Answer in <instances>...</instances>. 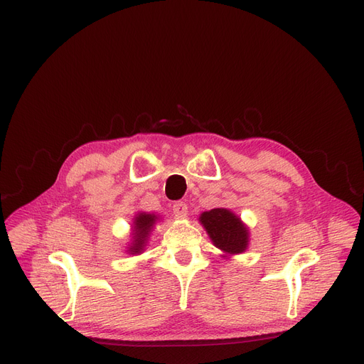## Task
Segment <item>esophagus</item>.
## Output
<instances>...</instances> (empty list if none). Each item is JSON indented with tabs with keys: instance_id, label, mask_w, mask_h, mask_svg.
<instances>
[{
	"instance_id": "34e87169",
	"label": "esophagus",
	"mask_w": 364,
	"mask_h": 364,
	"mask_svg": "<svg viewBox=\"0 0 364 364\" xmlns=\"http://www.w3.org/2000/svg\"><path fill=\"white\" fill-rule=\"evenodd\" d=\"M172 213H174L176 217H178V218H184L188 213V208L184 202H177L172 205Z\"/></svg>"
}]
</instances>
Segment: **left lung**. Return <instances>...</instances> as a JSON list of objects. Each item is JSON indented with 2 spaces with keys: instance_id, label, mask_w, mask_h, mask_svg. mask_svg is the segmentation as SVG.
Returning a JSON list of instances; mask_svg holds the SVG:
<instances>
[{
  "instance_id": "1",
  "label": "left lung",
  "mask_w": 364,
  "mask_h": 364,
  "mask_svg": "<svg viewBox=\"0 0 364 364\" xmlns=\"http://www.w3.org/2000/svg\"><path fill=\"white\" fill-rule=\"evenodd\" d=\"M199 221L214 245L225 255H236L246 251L250 243V232L232 211L225 208H215L202 213Z\"/></svg>"
}]
</instances>
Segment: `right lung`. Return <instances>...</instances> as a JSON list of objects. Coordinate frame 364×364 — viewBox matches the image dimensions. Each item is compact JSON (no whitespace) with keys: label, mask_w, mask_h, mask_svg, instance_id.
Instances as JSON below:
<instances>
[{"label":"right lung","mask_w":364,"mask_h":364,"mask_svg":"<svg viewBox=\"0 0 364 364\" xmlns=\"http://www.w3.org/2000/svg\"><path fill=\"white\" fill-rule=\"evenodd\" d=\"M158 215L140 213L134 217V230H132V243L128 247L129 254H141L143 247L147 243L149 235L155 225Z\"/></svg>","instance_id":"right-lung-1"}]
</instances>
